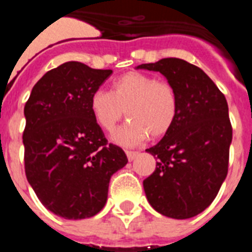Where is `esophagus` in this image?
Returning a JSON list of instances; mask_svg holds the SVG:
<instances>
[{
  "mask_svg": "<svg viewBox=\"0 0 252 252\" xmlns=\"http://www.w3.org/2000/svg\"><path fill=\"white\" fill-rule=\"evenodd\" d=\"M137 151H131V150H126V155H127V159L130 160V161H132L135 158L137 157Z\"/></svg>",
  "mask_w": 252,
  "mask_h": 252,
  "instance_id": "obj_1",
  "label": "esophagus"
}]
</instances>
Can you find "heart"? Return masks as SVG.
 Masks as SVG:
<instances>
[{
  "label": "heart",
  "instance_id": "1",
  "mask_svg": "<svg viewBox=\"0 0 252 252\" xmlns=\"http://www.w3.org/2000/svg\"><path fill=\"white\" fill-rule=\"evenodd\" d=\"M90 107L95 122L108 132L127 116L131 121L113 133V140L132 146L149 135L153 139L165 135L177 119L179 102L177 91L169 82L131 70L116 78L111 92H93Z\"/></svg>",
  "mask_w": 252,
  "mask_h": 252
}]
</instances>
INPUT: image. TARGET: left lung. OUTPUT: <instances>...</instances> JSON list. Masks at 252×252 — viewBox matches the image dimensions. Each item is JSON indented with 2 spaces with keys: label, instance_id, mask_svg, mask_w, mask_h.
Returning a JSON list of instances; mask_svg holds the SVG:
<instances>
[{
  "label": "left lung",
  "instance_id": "1",
  "mask_svg": "<svg viewBox=\"0 0 252 252\" xmlns=\"http://www.w3.org/2000/svg\"><path fill=\"white\" fill-rule=\"evenodd\" d=\"M160 72L178 94V115L157 145L158 159L144 180L149 203L177 220L194 217L212 203L228 171L232 126L223 93L201 68L178 58L141 64Z\"/></svg>",
  "mask_w": 252,
  "mask_h": 252
}]
</instances>
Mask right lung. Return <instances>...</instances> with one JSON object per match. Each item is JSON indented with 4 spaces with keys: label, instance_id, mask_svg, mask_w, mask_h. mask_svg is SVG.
Masks as SVG:
<instances>
[{
    "label": "right lung",
    "instance_id": "right-lung-1",
    "mask_svg": "<svg viewBox=\"0 0 252 252\" xmlns=\"http://www.w3.org/2000/svg\"><path fill=\"white\" fill-rule=\"evenodd\" d=\"M112 74L68 62L34 86L24 108L25 174L39 201L65 220L93 217L104 207L113 173L127 164L108 144L90 107L91 95Z\"/></svg>",
    "mask_w": 252,
    "mask_h": 252
}]
</instances>
